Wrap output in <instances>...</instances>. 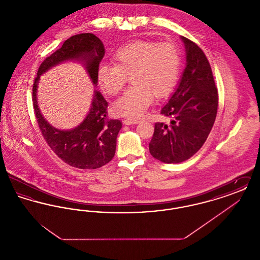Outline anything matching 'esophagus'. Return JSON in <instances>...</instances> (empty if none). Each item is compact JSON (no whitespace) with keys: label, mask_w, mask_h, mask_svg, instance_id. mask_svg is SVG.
<instances>
[{"label":"esophagus","mask_w":260,"mask_h":260,"mask_svg":"<svg viewBox=\"0 0 260 260\" xmlns=\"http://www.w3.org/2000/svg\"><path fill=\"white\" fill-rule=\"evenodd\" d=\"M139 123V120H135V119H125L124 120V124L126 125H129V124H136Z\"/></svg>","instance_id":"1"}]
</instances>
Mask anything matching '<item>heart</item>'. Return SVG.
<instances>
[{
	"mask_svg": "<svg viewBox=\"0 0 260 260\" xmlns=\"http://www.w3.org/2000/svg\"><path fill=\"white\" fill-rule=\"evenodd\" d=\"M114 65H101L98 71L100 88L107 94L119 93L129 78L132 87L113 104L123 117H141L153 101L169 95L176 84L180 54L172 43L136 41L117 50Z\"/></svg>",
	"mask_w": 260,
	"mask_h": 260,
	"instance_id": "heart-1",
	"label": "heart"
}]
</instances>
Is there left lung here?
Masks as SVG:
<instances>
[{
  "label": "left lung",
  "instance_id": "1",
  "mask_svg": "<svg viewBox=\"0 0 260 260\" xmlns=\"http://www.w3.org/2000/svg\"><path fill=\"white\" fill-rule=\"evenodd\" d=\"M180 39L185 48V69L161 110L171 122L156 123L149 143L150 154L166 164L186 161L198 152L210 135L218 106L208 58L195 43L182 36Z\"/></svg>",
  "mask_w": 260,
  "mask_h": 260
}]
</instances>
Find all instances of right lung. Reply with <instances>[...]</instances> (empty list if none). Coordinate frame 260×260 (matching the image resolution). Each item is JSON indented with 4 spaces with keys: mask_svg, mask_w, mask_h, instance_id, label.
<instances>
[{
    "mask_svg": "<svg viewBox=\"0 0 260 260\" xmlns=\"http://www.w3.org/2000/svg\"><path fill=\"white\" fill-rule=\"evenodd\" d=\"M104 54L103 43L95 35H75L43 61L34 82L33 106L42 135L62 161L81 170H95L111 161L122 123L119 120L107 119L108 103L101 92L94 89L90 108L81 124L71 129L54 127L44 118L39 108L38 85L40 77L54 66L62 62L78 61L85 66L93 86H96L99 63Z\"/></svg>",
    "mask_w": 260,
    "mask_h": 260,
    "instance_id": "obj_1",
    "label": "right lung"
}]
</instances>
